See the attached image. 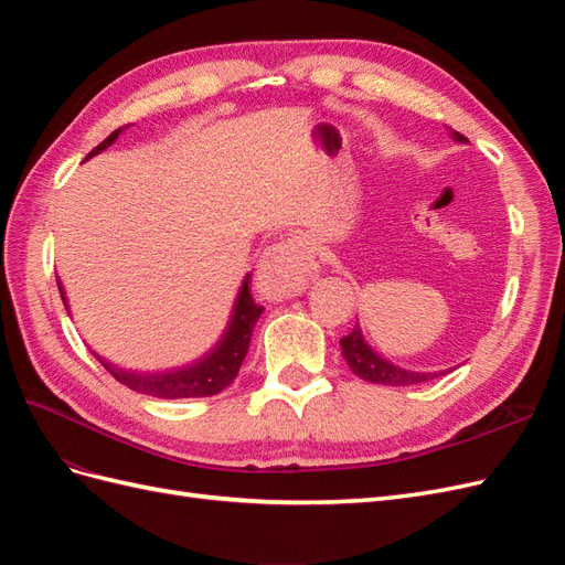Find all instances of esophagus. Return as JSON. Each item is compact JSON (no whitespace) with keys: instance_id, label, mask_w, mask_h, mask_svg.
Instances as JSON below:
<instances>
[{"instance_id":"1","label":"esophagus","mask_w":565,"mask_h":565,"mask_svg":"<svg viewBox=\"0 0 565 565\" xmlns=\"http://www.w3.org/2000/svg\"><path fill=\"white\" fill-rule=\"evenodd\" d=\"M316 243L311 235L299 233L262 252L256 264V289L273 301L297 297L316 273Z\"/></svg>"}]
</instances>
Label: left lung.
I'll return each mask as SVG.
<instances>
[{
	"label": "left lung",
	"instance_id": "1",
	"mask_svg": "<svg viewBox=\"0 0 565 565\" xmlns=\"http://www.w3.org/2000/svg\"><path fill=\"white\" fill-rule=\"evenodd\" d=\"M450 136L457 143H467L465 136L457 131H450ZM339 344H341V355H344V361L349 363L351 372L372 384L413 386V384H422V382H431V380L440 377V374L452 370L450 367V370H440V372H415V370H405L396 363H391L388 358H384L382 353H377L367 344L361 324H355V328L347 337H341Z\"/></svg>",
	"mask_w": 565,
	"mask_h": 565
}]
</instances>
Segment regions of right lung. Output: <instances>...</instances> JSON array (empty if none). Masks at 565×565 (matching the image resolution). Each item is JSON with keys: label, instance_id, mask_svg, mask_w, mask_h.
Returning a JSON list of instances; mask_svg holds the SVG:
<instances>
[{"label": "right lung", "instance_id": "right-lung-1", "mask_svg": "<svg viewBox=\"0 0 565 565\" xmlns=\"http://www.w3.org/2000/svg\"><path fill=\"white\" fill-rule=\"evenodd\" d=\"M122 131H125V127L115 129L104 143H98L89 152L87 160L98 156V152H104L106 148H110ZM56 282H58V292H61L65 311L71 313V301H67L65 287L61 285L58 278H56ZM262 311H264V306L254 303V299L249 295V273H247L241 289H237V297L233 301V309H231L224 334L218 337V341L207 353L198 358V361H193L191 365H181V367L164 370V372H134V370L117 367L115 363L106 361V358L98 355L96 351H92V353L119 384L129 386L131 391L146 393V396H152V398H207V396H214V393H218V391H224L226 386H231V382L237 377V370H241L245 355L249 351L252 330H254L256 320H259Z\"/></svg>", "mask_w": 565, "mask_h": 565}]
</instances>
